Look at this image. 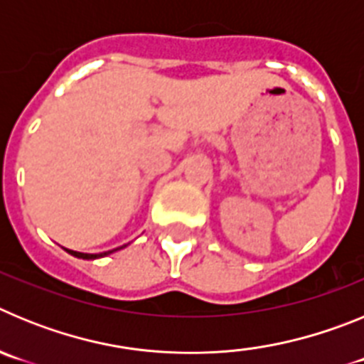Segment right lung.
I'll use <instances>...</instances> for the list:
<instances>
[{"instance_id": "1", "label": "right lung", "mask_w": 364, "mask_h": 364, "mask_svg": "<svg viewBox=\"0 0 364 364\" xmlns=\"http://www.w3.org/2000/svg\"><path fill=\"white\" fill-rule=\"evenodd\" d=\"M127 246V244H125ZM124 247V246H122ZM122 247H117V250H122ZM117 250H111V252H104V253H80V252H73V250H65V252H69L73 257H78V259H85V260H95V259H100V257H105L109 255V253L117 252Z\"/></svg>"}]
</instances>
